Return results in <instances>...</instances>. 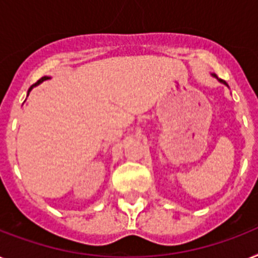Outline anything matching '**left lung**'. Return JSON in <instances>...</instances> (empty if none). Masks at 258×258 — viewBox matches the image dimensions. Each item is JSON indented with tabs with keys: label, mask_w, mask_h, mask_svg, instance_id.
Wrapping results in <instances>:
<instances>
[{
	"label": "left lung",
	"mask_w": 258,
	"mask_h": 258,
	"mask_svg": "<svg viewBox=\"0 0 258 258\" xmlns=\"http://www.w3.org/2000/svg\"><path fill=\"white\" fill-rule=\"evenodd\" d=\"M211 75H212L213 78H216V79H217V81H219V82H220V83H223V85H225V86H227V87H228V83H227V82H225V81H223V79H220V78H217V75H216V74H211Z\"/></svg>",
	"instance_id": "left-lung-1"
}]
</instances>
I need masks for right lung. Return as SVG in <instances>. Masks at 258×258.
I'll return each mask as SVG.
<instances>
[{
    "label": "right lung",
    "instance_id": "add662e5",
    "mask_svg": "<svg viewBox=\"0 0 258 258\" xmlns=\"http://www.w3.org/2000/svg\"><path fill=\"white\" fill-rule=\"evenodd\" d=\"M47 79H49V78H47V77H43V78H41V79H39V81H38V82H37V83H34V85H33V86H31V87H30V89H29V91H27V95H29V93H30V91H31V90H33V89H34V87H35V86H38V85H41V83H42V82H43V81H47Z\"/></svg>",
    "mask_w": 258,
    "mask_h": 258
}]
</instances>
